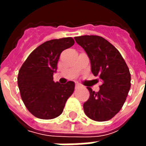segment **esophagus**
Returning a JSON list of instances; mask_svg holds the SVG:
<instances>
[{
	"label": "esophagus",
	"mask_w": 146,
	"mask_h": 146,
	"mask_svg": "<svg viewBox=\"0 0 146 146\" xmlns=\"http://www.w3.org/2000/svg\"><path fill=\"white\" fill-rule=\"evenodd\" d=\"M80 87V85L79 84H78V83H76V84H75V88L76 89L79 88Z\"/></svg>",
	"instance_id": "esophagus-1"
}]
</instances>
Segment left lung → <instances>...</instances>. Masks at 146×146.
I'll return each mask as SVG.
<instances>
[{"label":"left lung","mask_w":146,"mask_h":146,"mask_svg":"<svg viewBox=\"0 0 146 146\" xmlns=\"http://www.w3.org/2000/svg\"><path fill=\"white\" fill-rule=\"evenodd\" d=\"M88 55L92 72L102 81L99 91L90 92L84 110L90 119L106 121L119 113L131 88V73L119 51L99 36L84 35L74 37Z\"/></svg>","instance_id":"obj_1"}]
</instances>
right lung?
Wrapping results in <instances>:
<instances>
[{"mask_svg": "<svg viewBox=\"0 0 146 146\" xmlns=\"http://www.w3.org/2000/svg\"><path fill=\"white\" fill-rule=\"evenodd\" d=\"M73 44L72 37L44 42L30 53L19 71L18 86L22 100L37 118L51 119L61 115L73 93L74 82L60 84L53 80L62 51Z\"/></svg>", "mask_w": 146, "mask_h": 146, "instance_id": "1", "label": "right lung"}]
</instances>
